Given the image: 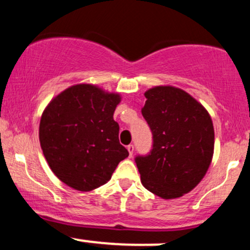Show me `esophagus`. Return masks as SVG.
Returning <instances> with one entry per match:
<instances>
[{"label": "esophagus", "instance_id": "esophagus-1", "mask_svg": "<svg viewBox=\"0 0 250 250\" xmlns=\"http://www.w3.org/2000/svg\"><path fill=\"white\" fill-rule=\"evenodd\" d=\"M127 149H128V151H129V156H133V153H134V146L133 145H129V146H127Z\"/></svg>", "mask_w": 250, "mask_h": 250}]
</instances>
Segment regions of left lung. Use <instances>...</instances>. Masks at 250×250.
<instances>
[{"mask_svg":"<svg viewBox=\"0 0 250 250\" xmlns=\"http://www.w3.org/2000/svg\"><path fill=\"white\" fill-rule=\"evenodd\" d=\"M142 115L153 131V150L136 157L143 187L165 200L177 199L196 187L214 155V125L208 110L174 85L145 93Z\"/></svg>","mask_w":250,"mask_h":250,"instance_id":"left-lung-1","label":"left lung"}]
</instances>
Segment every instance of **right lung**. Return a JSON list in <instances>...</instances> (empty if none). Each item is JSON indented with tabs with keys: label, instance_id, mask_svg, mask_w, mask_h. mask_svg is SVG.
I'll list each match as a JSON object with an SVG mask.
<instances>
[{
	"label": "right lung",
	"instance_id": "add662e5",
	"mask_svg": "<svg viewBox=\"0 0 250 250\" xmlns=\"http://www.w3.org/2000/svg\"><path fill=\"white\" fill-rule=\"evenodd\" d=\"M121 99L119 93L96 84L79 83L53 97L44 108L40 145L51 171L68 187L79 191L101 187L128 157L113 117Z\"/></svg>",
	"mask_w": 250,
	"mask_h": 250
}]
</instances>
